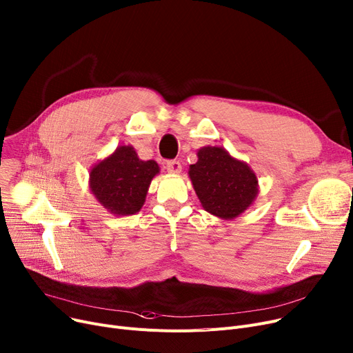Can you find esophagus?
Masks as SVG:
<instances>
[{"instance_id": "1", "label": "esophagus", "mask_w": 353, "mask_h": 353, "mask_svg": "<svg viewBox=\"0 0 353 353\" xmlns=\"http://www.w3.org/2000/svg\"><path fill=\"white\" fill-rule=\"evenodd\" d=\"M165 170L172 174H179L181 172V164L176 160H170L165 163Z\"/></svg>"}]
</instances>
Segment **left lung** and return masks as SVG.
<instances>
[{
    "label": "left lung",
    "instance_id": "left-lung-1",
    "mask_svg": "<svg viewBox=\"0 0 353 353\" xmlns=\"http://www.w3.org/2000/svg\"><path fill=\"white\" fill-rule=\"evenodd\" d=\"M189 177L203 209L223 220L245 213L259 194V180L250 165L219 145L199 148Z\"/></svg>",
    "mask_w": 353,
    "mask_h": 353
}]
</instances>
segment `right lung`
<instances>
[{"instance_id": "right-lung-1", "label": "right lung", "mask_w": 353, "mask_h": 353, "mask_svg": "<svg viewBox=\"0 0 353 353\" xmlns=\"http://www.w3.org/2000/svg\"><path fill=\"white\" fill-rule=\"evenodd\" d=\"M159 173L154 160H140L133 145H119L91 167L88 186L111 214L132 216L143 208L150 183Z\"/></svg>"}]
</instances>
